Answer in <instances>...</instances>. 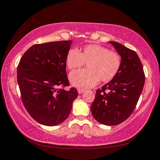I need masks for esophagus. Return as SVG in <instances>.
Masks as SVG:
<instances>
[{
    "instance_id": "34e87169",
    "label": "esophagus",
    "mask_w": 160,
    "mask_h": 160,
    "mask_svg": "<svg viewBox=\"0 0 160 160\" xmlns=\"http://www.w3.org/2000/svg\"><path fill=\"white\" fill-rule=\"evenodd\" d=\"M84 92V90L83 89H78V94H81V93H82Z\"/></svg>"
}]
</instances>
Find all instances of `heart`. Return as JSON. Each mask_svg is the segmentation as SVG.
Returning <instances> with one entry per match:
<instances>
[{
    "label": "heart",
    "instance_id": "heart-1",
    "mask_svg": "<svg viewBox=\"0 0 160 160\" xmlns=\"http://www.w3.org/2000/svg\"><path fill=\"white\" fill-rule=\"evenodd\" d=\"M84 63L86 70H79L70 74L69 79L73 86L89 88L100 82H108L113 79L120 69L121 59L118 54L97 44L84 47L80 52L76 48L68 51L66 64L68 69H80Z\"/></svg>",
    "mask_w": 160,
    "mask_h": 160
}]
</instances>
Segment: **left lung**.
<instances>
[{
  "label": "left lung",
  "mask_w": 160,
  "mask_h": 160,
  "mask_svg": "<svg viewBox=\"0 0 160 160\" xmlns=\"http://www.w3.org/2000/svg\"><path fill=\"white\" fill-rule=\"evenodd\" d=\"M121 57V65L113 79L96 92L91 106L93 117L100 123L116 126L126 121L133 112L145 84L141 61L125 46L109 42Z\"/></svg>",
  "instance_id": "obj_1"
}]
</instances>
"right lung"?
<instances>
[{"label": "right lung", "mask_w": 160, "mask_h": 160, "mask_svg": "<svg viewBox=\"0 0 160 160\" xmlns=\"http://www.w3.org/2000/svg\"><path fill=\"white\" fill-rule=\"evenodd\" d=\"M71 44L72 41H59L33 45L18 64L22 101L29 114L42 125L53 126L63 122L78 95L74 88L63 89L70 85L66 58Z\"/></svg>", "instance_id": "add662e5"}]
</instances>
